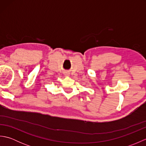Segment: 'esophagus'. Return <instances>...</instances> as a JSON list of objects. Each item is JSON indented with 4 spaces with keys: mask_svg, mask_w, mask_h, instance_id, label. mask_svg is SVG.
Segmentation results:
<instances>
[{
    "mask_svg": "<svg viewBox=\"0 0 146 146\" xmlns=\"http://www.w3.org/2000/svg\"><path fill=\"white\" fill-rule=\"evenodd\" d=\"M65 75H69V73H66V74H65Z\"/></svg>",
    "mask_w": 146,
    "mask_h": 146,
    "instance_id": "1",
    "label": "esophagus"
}]
</instances>
